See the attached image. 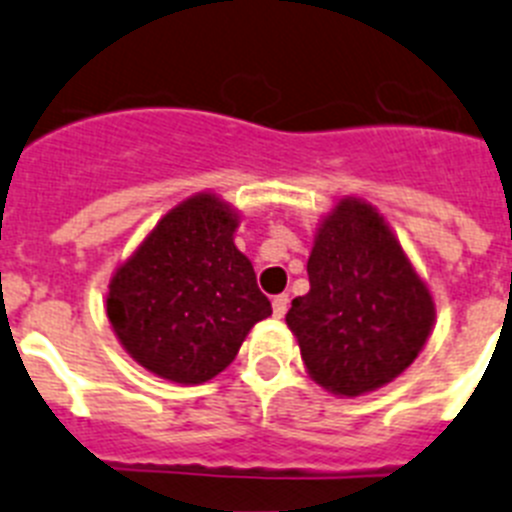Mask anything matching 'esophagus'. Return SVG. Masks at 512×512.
Returning a JSON list of instances; mask_svg holds the SVG:
<instances>
[{
  "mask_svg": "<svg viewBox=\"0 0 512 512\" xmlns=\"http://www.w3.org/2000/svg\"><path fill=\"white\" fill-rule=\"evenodd\" d=\"M286 311H288V296H286V293H278V296H273V314H275V317L281 319Z\"/></svg>",
  "mask_w": 512,
  "mask_h": 512,
  "instance_id": "34e87169",
  "label": "esophagus"
}]
</instances>
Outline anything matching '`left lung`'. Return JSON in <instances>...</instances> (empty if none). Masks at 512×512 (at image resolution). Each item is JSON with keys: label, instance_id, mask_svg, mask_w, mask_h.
I'll return each instance as SVG.
<instances>
[{"label": "left lung", "instance_id": "8db88e82", "mask_svg": "<svg viewBox=\"0 0 512 512\" xmlns=\"http://www.w3.org/2000/svg\"><path fill=\"white\" fill-rule=\"evenodd\" d=\"M309 293L286 314L306 373L335 397L394 381L425 348L435 301L397 234L371 203L340 198L319 221Z\"/></svg>", "mask_w": 512, "mask_h": 512}]
</instances>
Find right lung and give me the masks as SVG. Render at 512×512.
I'll return each mask as SVG.
<instances>
[{"label": "right lung", "mask_w": 512, "mask_h": 512, "mask_svg": "<svg viewBox=\"0 0 512 512\" xmlns=\"http://www.w3.org/2000/svg\"><path fill=\"white\" fill-rule=\"evenodd\" d=\"M237 208L195 193L167 211L108 286V319L133 361L172 384L219 376L273 314L237 250Z\"/></svg>", "instance_id": "1"}]
</instances>
